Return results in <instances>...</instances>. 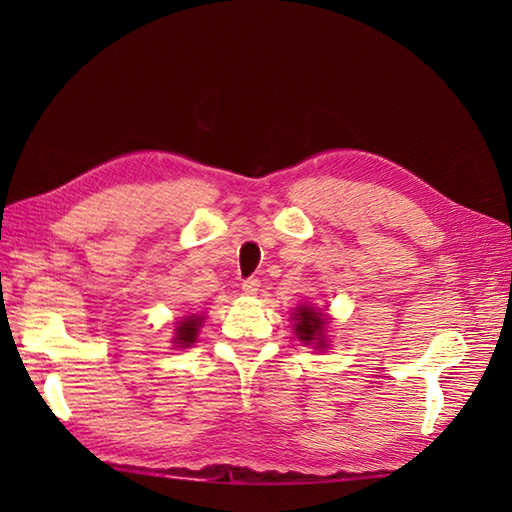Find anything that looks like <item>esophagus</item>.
<instances>
[{
	"label": "esophagus",
	"mask_w": 512,
	"mask_h": 512,
	"mask_svg": "<svg viewBox=\"0 0 512 512\" xmlns=\"http://www.w3.org/2000/svg\"><path fill=\"white\" fill-rule=\"evenodd\" d=\"M259 286H262V284H259V279H253V277H250V279H246V281H244V284H242V290H244V295H250V297H255V295H257V292H259Z\"/></svg>",
	"instance_id": "obj_1"
}]
</instances>
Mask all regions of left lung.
Returning a JSON list of instances; mask_svg holds the SVG:
<instances>
[{"label": "left lung", "instance_id": "8db88e82", "mask_svg": "<svg viewBox=\"0 0 512 512\" xmlns=\"http://www.w3.org/2000/svg\"><path fill=\"white\" fill-rule=\"evenodd\" d=\"M292 321H295V334L297 339L306 345H314V350H328V339H325V325L328 317L325 312L312 306H299L292 312Z\"/></svg>", "mask_w": 512, "mask_h": 512}]
</instances>
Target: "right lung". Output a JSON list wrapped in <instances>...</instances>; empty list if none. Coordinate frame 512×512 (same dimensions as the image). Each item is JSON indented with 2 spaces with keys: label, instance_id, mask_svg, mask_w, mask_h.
<instances>
[{
  "label": "right lung",
  "instance_id": "right-lung-1",
  "mask_svg": "<svg viewBox=\"0 0 512 512\" xmlns=\"http://www.w3.org/2000/svg\"><path fill=\"white\" fill-rule=\"evenodd\" d=\"M204 323V317L200 314H189L176 325V336H173V345L176 347H191L195 341H198L200 328Z\"/></svg>",
  "mask_w": 512,
  "mask_h": 512
}]
</instances>
